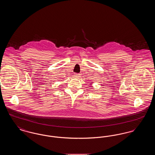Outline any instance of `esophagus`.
Instances as JSON below:
<instances>
[{"label": "esophagus", "mask_w": 155, "mask_h": 155, "mask_svg": "<svg viewBox=\"0 0 155 155\" xmlns=\"http://www.w3.org/2000/svg\"><path fill=\"white\" fill-rule=\"evenodd\" d=\"M74 77L75 78H79L80 77V74H77V73H75L74 74Z\"/></svg>", "instance_id": "obj_1"}]
</instances>
